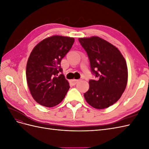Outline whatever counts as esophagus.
Listing matches in <instances>:
<instances>
[{"instance_id": "34e87169", "label": "esophagus", "mask_w": 149, "mask_h": 149, "mask_svg": "<svg viewBox=\"0 0 149 149\" xmlns=\"http://www.w3.org/2000/svg\"><path fill=\"white\" fill-rule=\"evenodd\" d=\"M80 81V79H73L71 81V83L73 85H75L76 83H78Z\"/></svg>"}]
</instances>
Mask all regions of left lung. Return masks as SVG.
<instances>
[{
    "label": "left lung",
    "mask_w": 149,
    "mask_h": 149,
    "mask_svg": "<svg viewBox=\"0 0 149 149\" xmlns=\"http://www.w3.org/2000/svg\"><path fill=\"white\" fill-rule=\"evenodd\" d=\"M86 52L91 71L97 80H89V88L84 94L94 108L105 109L118 101L127 83V63L118 48L100 37L79 38Z\"/></svg>",
    "instance_id": "left-lung-1"
}]
</instances>
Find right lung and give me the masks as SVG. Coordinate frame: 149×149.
<instances>
[{
  "label": "right lung",
  "mask_w": 149,
  "mask_h": 149,
  "mask_svg": "<svg viewBox=\"0 0 149 149\" xmlns=\"http://www.w3.org/2000/svg\"><path fill=\"white\" fill-rule=\"evenodd\" d=\"M74 42V38L54 35L31 51L26 67V81L31 96L40 105L54 107L65 98L70 85L60 64Z\"/></svg>",
  "instance_id": "obj_1"
}]
</instances>
